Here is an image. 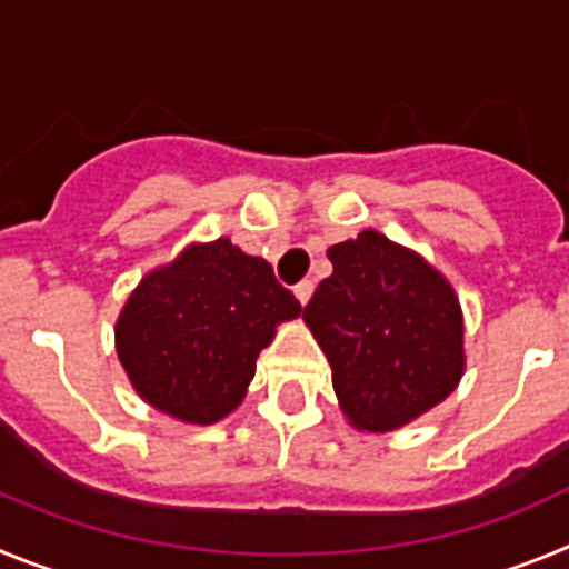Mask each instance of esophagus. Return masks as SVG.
Instances as JSON below:
<instances>
[{"label": "esophagus", "mask_w": 569, "mask_h": 569, "mask_svg": "<svg viewBox=\"0 0 569 569\" xmlns=\"http://www.w3.org/2000/svg\"><path fill=\"white\" fill-rule=\"evenodd\" d=\"M293 293H296V299L301 301V305H308L310 296H313V281H310V279L299 281V284L293 288Z\"/></svg>", "instance_id": "1"}]
</instances>
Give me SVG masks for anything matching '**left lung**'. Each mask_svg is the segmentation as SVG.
Here are the masks:
<instances>
[{
    "label": "left lung",
    "mask_w": 569,
    "mask_h": 569,
    "mask_svg": "<svg viewBox=\"0 0 569 569\" xmlns=\"http://www.w3.org/2000/svg\"><path fill=\"white\" fill-rule=\"evenodd\" d=\"M305 321L333 367V390L359 430L385 433L453 393L465 370L453 288L376 230L328 250Z\"/></svg>",
    "instance_id": "left-lung-1"
}]
</instances>
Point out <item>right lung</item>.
<instances>
[{
    "instance_id": "right-lung-1",
    "label": "right lung",
    "mask_w": 569,
    "mask_h": 569,
    "mask_svg": "<svg viewBox=\"0 0 569 569\" xmlns=\"http://www.w3.org/2000/svg\"><path fill=\"white\" fill-rule=\"evenodd\" d=\"M299 313L268 261L216 239L144 276L116 321V350L156 410L213 425L244 399L276 325Z\"/></svg>"
}]
</instances>
